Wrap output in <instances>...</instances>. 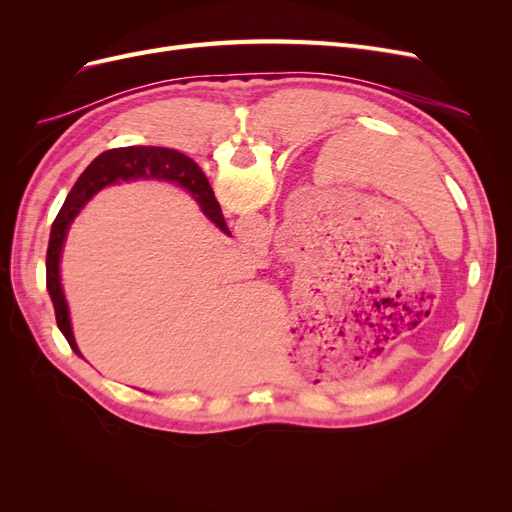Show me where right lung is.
Instances as JSON below:
<instances>
[{
    "mask_svg": "<svg viewBox=\"0 0 512 512\" xmlns=\"http://www.w3.org/2000/svg\"><path fill=\"white\" fill-rule=\"evenodd\" d=\"M136 179H158L179 185L185 192H190V196L200 205V211H203L215 226L226 232V235H230L220 203L215 200L205 173L198 168V164L192 158L166 147H119L100 153V156L83 170V175L70 190L64 207L57 213V218L51 226L49 250H46V288H49L51 301L55 307L57 327L64 333L70 348L76 354L81 352L74 342L66 294L59 275V262L61 252H64L68 230L76 215H79L81 209L89 203V198H94L102 188Z\"/></svg>",
    "mask_w": 512,
    "mask_h": 512,
    "instance_id": "right-lung-1",
    "label": "right lung"
}]
</instances>
